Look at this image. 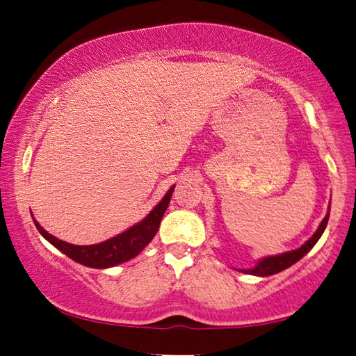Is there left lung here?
<instances>
[{"label":"left lung","instance_id":"obj_1","mask_svg":"<svg viewBox=\"0 0 356 356\" xmlns=\"http://www.w3.org/2000/svg\"><path fill=\"white\" fill-rule=\"evenodd\" d=\"M328 217H330V211L328 214L323 217V220L321 222L317 232L311 236V238L305 242L300 248H297V250H292V252H286L283 254H277V257H267L264 259H261L253 269H247L241 272L250 273V275H258V277H269V275H273V273H278L284 269H288V267H291L292 264H296L298 259H302L305 254H307L311 248L316 245V242L321 239L323 229H325L328 223Z\"/></svg>","mask_w":356,"mask_h":356}]
</instances>
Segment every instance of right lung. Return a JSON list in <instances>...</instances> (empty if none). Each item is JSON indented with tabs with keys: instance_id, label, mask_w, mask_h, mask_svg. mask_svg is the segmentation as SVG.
Returning a JSON list of instances; mask_svg holds the SVG:
<instances>
[{
	"instance_id": "obj_1",
	"label": "right lung",
	"mask_w": 356,
	"mask_h": 356,
	"mask_svg": "<svg viewBox=\"0 0 356 356\" xmlns=\"http://www.w3.org/2000/svg\"><path fill=\"white\" fill-rule=\"evenodd\" d=\"M173 189L175 186L168 189L164 198L159 202V204H156L152 213H149L142 222L136 223L134 227L128 228L127 232L115 236V238L102 242V244H68V242L54 238L53 234L45 232V229L37 223V220H34V223L43 238H45L49 244H53L58 250L67 254L68 258H72L73 261H76V263L84 264L87 267H93V269H106V267L122 264L124 261L137 257V254L149 244V241L154 238L156 232L159 229L161 219L168 207V202H170Z\"/></svg>"
}]
</instances>
